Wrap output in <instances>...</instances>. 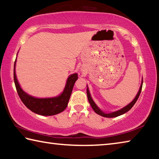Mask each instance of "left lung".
<instances>
[{
  "instance_id": "obj_1",
  "label": "left lung",
  "mask_w": 159,
  "mask_h": 159,
  "mask_svg": "<svg viewBox=\"0 0 159 159\" xmlns=\"http://www.w3.org/2000/svg\"><path fill=\"white\" fill-rule=\"evenodd\" d=\"M142 83H143V80H142V84L140 88H139V92L137 94V95L134 99H133L132 102H130V104L127 105L126 107H125L124 108H123L121 109L118 110L117 111H115V112H113V113H110V114H105V113H104L103 111H102L100 109H99L98 107H97L96 104H95V102H93L92 98H91L90 96V94L89 92V90H88V88H87V95H88V101H89V103L90 104L91 107H92L93 109L94 110V111H95L96 114H98L99 115L102 116H104V117H107V118H114V117H116L118 116H120L123 114H125L127 111H128L129 110H130L132 107H133V105L134 104H135V102L138 100V99L139 98V96L140 95L141 93V91H142Z\"/></svg>"
}]
</instances>
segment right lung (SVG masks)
Instances as JSON below:
<instances>
[{
	"label": "right lung",
	"mask_w": 159,
	"mask_h": 159,
	"mask_svg": "<svg viewBox=\"0 0 159 159\" xmlns=\"http://www.w3.org/2000/svg\"><path fill=\"white\" fill-rule=\"evenodd\" d=\"M15 64H14V81L16 90L21 102L31 111L42 116H52L62 112L66 108L71 95L75 82L78 79L77 74H74L67 79L63 93L60 96L52 98H36L29 95L20 88L15 74Z\"/></svg>",
	"instance_id": "1"
}]
</instances>
